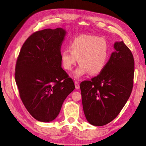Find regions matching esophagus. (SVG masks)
<instances>
[{
	"instance_id": "1",
	"label": "esophagus",
	"mask_w": 146,
	"mask_h": 146,
	"mask_svg": "<svg viewBox=\"0 0 146 146\" xmlns=\"http://www.w3.org/2000/svg\"><path fill=\"white\" fill-rule=\"evenodd\" d=\"M75 87H76V89H79L80 85H79V82H75Z\"/></svg>"
}]
</instances>
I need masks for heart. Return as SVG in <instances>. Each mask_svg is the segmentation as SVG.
I'll return each mask as SVG.
<instances>
[{
	"label": "heart",
	"instance_id": "b5f03b06",
	"mask_svg": "<svg viewBox=\"0 0 146 146\" xmlns=\"http://www.w3.org/2000/svg\"><path fill=\"white\" fill-rule=\"evenodd\" d=\"M69 49L62 51L61 61L66 70H71L79 59V66L72 74L77 79L90 72L100 74L105 69L110 55V48L105 38L94 35H82L70 42Z\"/></svg>",
	"mask_w": 146,
	"mask_h": 146
}]
</instances>
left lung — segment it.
<instances>
[{
	"label": "left lung",
	"instance_id": "8db88e82",
	"mask_svg": "<svg viewBox=\"0 0 146 146\" xmlns=\"http://www.w3.org/2000/svg\"><path fill=\"white\" fill-rule=\"evenodd\" d=\"M114 49L102 72L80 85L85 118L94 126L112 121L132 92L134 72L132 52L123 41L115 42Z\"/></svg>",
	"mask_w": 146,
	"mask_h": 146
}]
</instances>
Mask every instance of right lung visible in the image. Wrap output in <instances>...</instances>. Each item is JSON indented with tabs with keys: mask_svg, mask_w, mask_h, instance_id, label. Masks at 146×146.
Here are the masks:
<instances>
[{
	"mask_svg": "<svg viewBox=\"0 0 146 146\" xmlns=\"http://www.w3.org/2000/svg\"><path fill=\"white\" fill-rule=\"evenodd\" d=\"M66 33L62 28L35 32L24 42L17 59L15 77L20 97L39 121L54 120L75 88L61 67V47Z\"/></svg>",
	"mask_w": 146,
	"mask_h": 146,
	"instance_id": "right-lung-1",
	"label": "right lung"
}]
</instances>
